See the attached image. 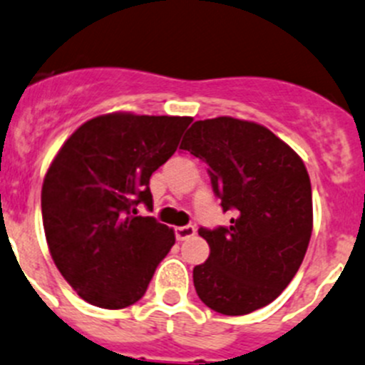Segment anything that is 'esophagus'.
I'll list each match as a JSON object with an SVG mask.
<instances>
[{
	"instance_id": "obj_1",
	"label": "esophagus",
	"mask_w": 365,
	"mask_h": 365,
	"mask_svg": "<svg viewBox=\"0 0 365 365\" xmlns=\"http://www.w3.org/2000/svg\"><path fill=\"white\" fill-rule=\"evenodd\" d=\"M175 233H176V239L185 240V239H190L192 235H196V228H194V226H180V228L175 230Z\"/></svg>"
}]
</instances>
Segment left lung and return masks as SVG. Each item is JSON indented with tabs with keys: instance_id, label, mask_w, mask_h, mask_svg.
<instances>
[{
	"instance_id": "1",
	"label": "left lung",
	"mask_w": 365,
	"mask_h": 365,
	"mask_svg": "<svg viewBox=\"0 0 365 365\" xmlns=\"http://www.w3.org/2000/svg\"><path fill=\"white\" fill-rule=\"evenodd\" d=\"M180 150L207 162L228 228L205 230L210 257L192 271L208 309L244 316L278 298L298 272L314 226L302 157L265 126L244 119L196 121Z\"/></svg>"
}]
</instances>
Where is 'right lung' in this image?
<instances>
[{
	"label": "right lung",
	"mask_w": 365,
	"mask_h": 365,
	"mask_svg": "<svg viewBox=\"0 0 365 365\" xmlns=\"http://www.w3.org/2000/svg\"><path fill=\"white\" fill-rule=\"evenodd\" d=\"M192 118L112 112L76 128L42 182L49 255L81 299L118 310L139 302L175 232L151 207L150 178L178 148Z\"/></svg>",
	"instance_id": "add662e5"
}]
</instances>
